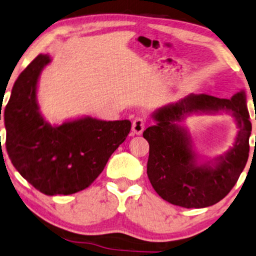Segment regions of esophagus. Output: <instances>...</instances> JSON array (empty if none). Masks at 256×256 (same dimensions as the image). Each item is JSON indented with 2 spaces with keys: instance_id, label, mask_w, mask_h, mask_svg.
I'll return each mask as SVG.
<instances>
[{
  "instance_id": "34e87169",
  "label": "esophagus",
  "mask_w": 256,
  "mask_h": 256,
  "mask_svg": "<svg viewBox=\"0 0 256 256\" xmlns=\"http://www.w3.org/2000/svg\"><path fill=\"white\" fill-rule=\"evenodd\" d=\"M145 119L144 118H136L135 120L132 121V132L136 135H140L143 132L144 128H145Z\"/></svg>"
}]
</instances>
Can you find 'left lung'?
<instances>
[{
    "label": "left lung",
    "mask_w": 256,
    "mask_h": 256,
    "mask_svg": "<svg viewBox=\"0 0 256 256\" xmlns=\"http://www.w3.org/2000/svg\"><path fill=\"white\" fill-rule=\"evenodd\" d=\"M204 112L231 114L238 128L233 148L210 160L196 154L190 134L180 124L186 116ZM152 119L156 124L145 129L143 137L150 145L148 180L161 198L184 208H204L229 194L250 154L252 124L244 90L230 100L190 94L156 110Z\"/></svg>",
    "instance_id": "8db88e82"
}]
</instances>
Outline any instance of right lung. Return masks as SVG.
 <instances>
[{
	"label": "right lung",
	"mask_w": 256,
	"mask_h": 256,
	"mask_svg": "<svg viewBox=\"0 0 256 256\" xmlns=\"http://www.w3.org/2000/svg\"><path fill=\"white\" fill-rule=\"evenodd\" d=\"M50 62L49 54H38L16 80L4 108L6 148L14 168L36 190L68 196L98 178L132 122L87 116L50 124L38 102V78Z\"/></svg>",
	"instance_id": "right-lung-1"
}]
</instances>
